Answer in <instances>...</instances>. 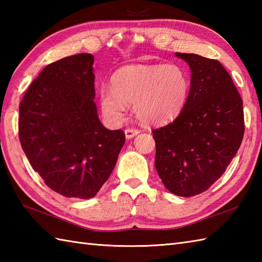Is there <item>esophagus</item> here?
<instances>
[{
    "instance_id": "1",
    "label": "esophagus",
    "mask_w": 262,
    "mask_h": 262,
    "mask_svg": "<svg viewBox=\"0 0 262 262\" xmlns=\"http://www.w3.org/2000/svg\"><path fill=\"white\" fill-rule=\"evenodd\" d=\"M137 134H140V130L136 129V128H127V129H125V135L128 140L136 136Z\"/></svg>"
}]
</instances>
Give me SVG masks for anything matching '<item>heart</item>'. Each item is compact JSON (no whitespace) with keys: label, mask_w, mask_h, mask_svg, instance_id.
<instances>
[{"label":"heart","mask_w":262,"mask_h":262,"mask_svg":"<svg viewBox=\"0 0 262 262\" xmlns=\"http://www.w3.org/2000/svg\"><path fill=\"white\" fill-rule=\"evenodd\" d=\"M190 92V80L179 64L129 65L111 77V89L102 86L100 101L103 114L119 121L126 104L144 124L162 125L178 117Z\"/></svg>","instance_id":"obj_1"}]
</instances>
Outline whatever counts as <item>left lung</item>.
I'll return each mask as SVG.
<instances>
[{
	"instance_id": "obj_1",
	"label": "left lung",
	"mask_w": 262,
	"mask_h": 262,
	"mask_svg": "<svg viewBox=\"0 0 262 262\" xmlns=\"http://www.w3.org/2000/svg\"><path fill=\"white\" fill-rule=\"evenodd\" d=\"M190 66V92L177 118L153 129L155 169L169 191L199 194L224 173L244 134L240 93L219 60L177 53Z\"/></svg>"
}]
</instances>
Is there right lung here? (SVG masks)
<instances>
[{"label": "right lung", "instance_id": "add662e5", "mask_svg": "<svg viewBox=\"0 0 262 262\" xmlns=\"http://www.w3.org/2000/svg\"><path fill=\"white\" fill-rule=\"evenodd\" d=\"M88 53L47 65L19 105V140L32 169L65 197L96 196L125 144L124 130L100 122Z\"/></svg>", "mask_w": 262, "mask_h": 262}]
</instances>
